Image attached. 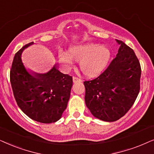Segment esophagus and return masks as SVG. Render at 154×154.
Masks as SVG:
<instances>
[{
    "label": "esophagus",
    "mask_w": 154,
    "mask_h": 154,
    "mask_svg": "<svg viewBox=\"0 0 154 154\" xmlns=\"http://www.w3.org/2000/svg\"><path fill=\"white\" fill-rule=\"evenodd\" d=\"M73 82L75 83V82H82V79L80 78H79V77L74 76V77H73Z\"/></svg>",
    "instance_id": "esophagus-1"
}]
</instances>
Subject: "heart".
I'll return each instance as SVG.
<instances>
[{
    "label": "heart",
    "instance_id": "heart-1",
    "mask_svg": "<svg viewBox=\"0 0 154 154\" xmlns=\"http://www.w3.org/2000/svg\"><path fill=\"white\" fill-rule=\"evenodd\" d=\"M69 54L61 52L59 60L65 67L70 66L72 59L79 61V68L88 77H94L105 68L109 62L111 53L106 46L97 44H87L72 47Z\"/></svg>",
    "mask_w": 154,
    "mask_h": 154
}]
</instances>
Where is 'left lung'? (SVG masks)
<instances>
[{"mask_svg":"<svg viewBox=\"0 0 154 154\" xmlns=\"http://www.w3.org/2000/svg\"><path fill=\"white\" fill-rule=\"evenodd\" d=\"M118 53L96 78L84 82L85 103L95 118L114 122L130 109L140 90L141 65L130 47L117 39Z\"/></svg>","mask_w":154,"mask_h":154,"instance_id":"8db88e82","label":"left lung"}]
</instances>
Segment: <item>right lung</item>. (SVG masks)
Returning a JSON list of instances; mask_svg holds the SVG:
<instances>
[{"label": "right lung", "mask_w": 154, "mask_h": 154, "mask_svg": "<svg viewBox=\"0 0 154 154\" xmlns=\"http://www.w3.org/2000/svg\"><path fill=\"white\" fill-rule=\"evenodd\" d=\"M26 44L15 53L10 72V83L18 106L28 117L42 123L58 121L67 108L72 77L60 72L56 65L46 74L29 73L22 62Z\"/></svg>", "instance_id": "right-lung-1"}]
</instances>
